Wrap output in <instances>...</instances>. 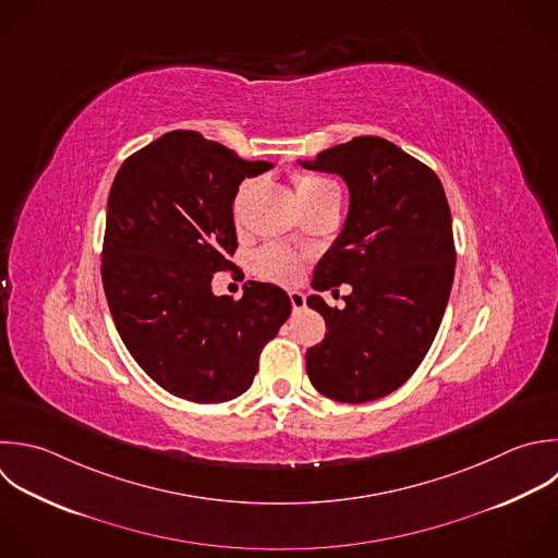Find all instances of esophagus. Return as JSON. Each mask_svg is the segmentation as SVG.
<instances>
[{"label":"esophagus","instance_id":"1","mask_svg":"<svg viewBox=\"0 0 558 558\" xmlns=\"http://www.w3.org/2000/svg\"><path fill=\"white\" fill-rule=\"evenodd\" d=\"M290 301H292V310H294V312L305 310V294H303V292L292 290V292H290Z\"/></svg>","mask_w":558,"mask_h":558}]
</instances>
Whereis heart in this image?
Here are the masks:
<instances>
[{
    "mask_svg": "<svg viewBox=\"0 0 558 558\" xmlns=\"http://www.w3.org/2000/svg\"><path fill=\"white\" fill-rule=\"evenodd\" d=\"M292 181H294L301 207L314 205V203H320L327 198H338V185L320 174L294 172ZM251 190H253V183L246 181V183H242V187L238 190V194L233 198V220L235 222H240V216H242V209H244V203H246ZM255 270L266 279H272L279 283H292L301 275V259L283 248L266 246L255 255Z\"/></svg>",
    "mask_w": 558,
    "mask_h": 558,
    "instance_id": "1",
    "label": "heart"
}]
</instances>
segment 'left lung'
I'll return each instance as SVG.
<instances>
[{"label":"left lung","instance_id":"left-lung-1","mask_svg":"<svg viewBox=\"0 0 558 558\" xmlns=\"http://www.w3.org/2000/svg\"><path fill=\"white\" fill-rule=\"evenodd\" d=\"M299 163L338 174L349 187L342 233L312 288L349 283L351 294L342 310L307 296L327 325L305 355L310 381L342 403L386 397L423 362L449 301L456 248L445 190L425 163L373 135Z\"/></svg>","mask_w":558,"mask_h":558}]
</instances>
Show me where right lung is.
<instances>
[{"instance_id": "right-lung-1", "label": "right lung", "mask_w": 558, "mask_h": 558, "mask_svg": "<svg viewBox=\"0 0 558 558\" xmlns=\"http://www.w3.org/2000/svg\"><path fill=\"white\" fill-rule=\"evenodd\" d=\"M270 168L196 131H172L116 174L102 246L107 303L135 362L174 397L220 403L246 392L262 349L292 312L272 283L248 281L242 299L211 292L214 275L235 266L238 187Z\"/></svg>"}]
</instances>
